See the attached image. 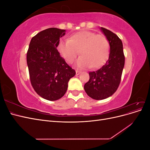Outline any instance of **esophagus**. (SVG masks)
I'll return each mask as SVG.
<instances>
[{"label": "esophagus", "mask_w": 150, "mask_h": 150, "mask_svg": "<svg viewBox=\"0 0 150 150\" xmlns=\"http://www.w3.org/2000/svg\"><path fill=\"white\" fill-rule=\"evenodd\" d=\"M81 74V72L80 71H76V76H78V75H79Z\"/></svg>", "instance_id": "esophagus-1"}]
</instances>
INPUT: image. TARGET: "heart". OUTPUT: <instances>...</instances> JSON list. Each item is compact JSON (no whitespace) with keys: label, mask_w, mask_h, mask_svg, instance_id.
<instances>
[{"label":"heart","mask_w":150,"mask_h":150,"mask_svg":"<svg viewBox=\"0 0 150 150\" xmlns=\"http://www.w3.org/2000/svg\"><path fill=\"white\" fill-rule=\"evenodd\" d=\"M57 50L68 63L74 61L79 52L76 66L81 69L102 66L110 53V44L103 35H98L89 30H82L72 35L69 39H61Z\"/></svg>","instance_id":"1"}]
</instances>
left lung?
Returning a JSON list of instances; mask_svg holds the SVG:
<instances>
[{
	"label": "left lung",
	"instance_id": "obj_1",
	"mask_svg": "<svg viewBox=\"0 0 150 150\" xmlns=\"http://www.w3.org/2000/svg\"><path fill=\"white\" fill-rule=\"evenodd\" d=\"M100 29L110 44L109 58L100 69L89 72V80L84 86L88 96L96 100L106 99L116 92L120 83L125 59L122 43L118 36L105 28Z\"/></svg>",
	"mask_w": 150,
	"mask_h": 150
}]
</instances>
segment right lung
I'll return each instance as SVG.
<instances>
[{"mask_svg":"<svg viewBox=\"0 0 150 150\" xmlns=\"http://www.w3.org/2000/svg\"><path fill=\"white\" fill-rule=\"evenodd\" d=\"M65 33L54 28L40 31L32 38L27 53L31 84L40 97L49 101L64 96L68 82L76 74L56 49Z\"/></svg>","mask_w":150,"mask_h":150,"instance_id":"add662e5","label":"right lung"}]
</instances>
